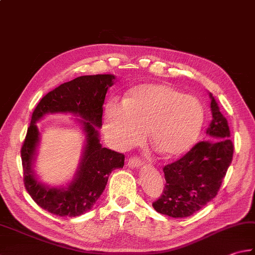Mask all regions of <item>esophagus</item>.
<instances>
[{
	"mask_svg": "<svg viewBox=\"0 0 255 255\" xmlns=\"http://www.w3.org/2000/svg\"><path fill=\"white\" fill-rule=\"evenodd\" d=\"M141 165H142V162L140 160V157L134 156L128 161V166L131 167V169H138Z\"/></svg>",
	"mask_w": 255,
	"mask_h": 255,
	"instance_id": "esophagus-1",
	"label": "esophagus"
}]
</instances>
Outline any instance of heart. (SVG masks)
<instances>
[{
	"label": "heart",
	"instance_id": "b5f03b06",
	"mask_svg": "<svg viewBox=\"0 0 255 255\" xmlns=\"http://www.w3.org/2000/svg\"><path fill=\"white\" fill-rule=\"evenodd\" d=\"M205 111L201 101L169 84H138L122 104L105 108L107 132L120 148L135 145L147 129L151 146L166 158L183 155L202 131Z\"/></svg>",
	"mask_w": 255,
	"mask_h": 255
}]
</instances>
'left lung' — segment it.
Instances as JSON below:
<instances>
[{
    "mask_svg": "<svg viewBox=\"0 0 255 255\" xmlns=\"http://www.w3.org/2000/svg\"><path fill=\"white\" fill-rule=\"evenodd\" d=\"M212 121L206 141L196 143L180 160L163 167L164 191L153 203L156 212L171 218H186L217 196L232 162L233 143L227 119L210 93Z\"/></svg>",
    "mask_w": 255,
    "mask_h": 255,
    "instance_id": "8db88e82",
    "label": "left lung"
}]
</instances>
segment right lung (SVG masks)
<instances>
[{
    "label": "right lung",
    "mask_w": 255,
    "mask_h": 255,
    "mask_svg": "<svg viewBox=\"0 0 255 255\" xmlns=\"http://www.w3.org/2000/svg\"><path fill=\"white\" fill-rule=\"evenodd\" d=\"M113 74L83 75L57 86L43 98L32 114L21 148L24 185L42 209L59 217H79L93 208L113 170L124 165V155L100 143L104 99L114 84ZM78 115L86 135L84 153L74 179L66 186L50 187L38 181L34 171L39 132L36 122L46 114Z\"/></svg>",
    "instance_id": "right-lung-1"
}]
</instances>
